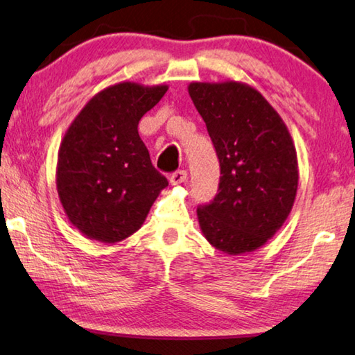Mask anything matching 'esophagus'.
Wrapping results in <instances>:
<instances>
[{
  "instance_id": "34e87169",
  "label": "esophagus",
  "mask_w": 355,
  "mask_h": 355,
  "mask_svg": "<svg viewBox=\"0 0 355 355\" xmlns=\"http://www.w3.org/2000/svg\"><path fill=\"white\" fill-rule=\"evenodd\" d=\"M185 181H187V171H185V170L174 171V173L171 174V178H170V182H171L173 185H179V184H182V182H185Z\"/></svg>"
}]
</instances>
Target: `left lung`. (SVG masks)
Here are the masks:
<instances>
[{"label": "left lung", "instance_id": "1", "mask_svg": "<svg viewBox=\"0 0 355 355\" xmlns=\"http://www.w3.org/2000/svg\"><path fill=\"white\" fill-rule=\"evenodd\" d=\"M220 162L218 193L198 206L209 243L228 254L264 245L282 228L297 193V154L269 102L252 86L190 83Z\"/></svg>", "mask_w": 355, "mask_h": 355}]
</instances>
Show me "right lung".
Returning <instances> with one entry per match:
<instances>
[{
    "instance_id": "right-lung-1",
    "label": "right lung",
    "mask_w": 355,
    "mask_h": 355,
    "mask_svg": "<svg viewBox=\"0 0 355 355\" xmlns=\"http://www.w3.org/2000/svg\"><path fill=\"white\" fill-rule=\"evenodd\" d=\"M166 89L130 81L110 86L86 103L64 135L58 195L71 223L89 239L114 243L132 236L168 185L138 135L139 119Z\"/></svg>"
}]
</instances>
